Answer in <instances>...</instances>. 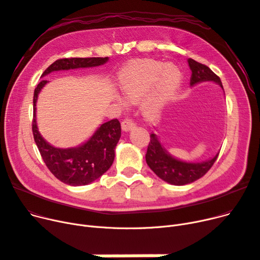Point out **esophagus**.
<instances>
[{"label": "esophagus", "instance_id": "1", "mask_svg": "<svg viewBox=\"0 0 260 260\" xmlns=\"http://www.w3.org/2000/svg\"><path fill=\"white\" fill-rule=\"evenodd\" d=\"M121 126H122V129H123L124 132H128V131H131L132 128H134L135 126H136V123H135V122H134L132 119H129V118H125V119H124V120L122 121Z\"/></svg>", "mask_w": 260, "mask_h": 260}]
</instances>
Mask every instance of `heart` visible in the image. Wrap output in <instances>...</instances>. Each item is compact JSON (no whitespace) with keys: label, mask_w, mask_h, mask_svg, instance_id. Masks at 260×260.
<instances>
[{"label":"heart","mask_w":260,"mask_h":260,"mask_svg":"<svg viewBox=\"0 0 260 260\" xmlns=\"http://www.w3.org/2000/svg\"><path fill=\"white\" fill-rule=\"evenodd\" d=\"M118 82L129 102H137L148 92L142 101V112L145 118L154 119L176 94L182 83V73L174 64L139 59L122 68Z\"/></svg>","instance_id":"heart-1"}]
</instances>
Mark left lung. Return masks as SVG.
Here are the masks:
<instances>
[{"label": "left lung", "mask_w": 260, "mask_h": 260, "mask_svg": "<svg viewBox=\"0 0 260 260\" xmlns=\"http://www.w3.org/2000/svg\"><path fill=\"white\" fill-rule=\"evenodd\" d=\"M188 64L191 72H192L190 77L191 86L202 82L210 81L219 84L223 89L220 77L217 74H214L207 66L191 58L188 59ZM150 137L151 139L148 145V151L145 154L146 164L158 177H160L165 182L171 185H187L204 176L212 167L214 161L217 160L219 155L218 153L211 159L202 162L182 161L172 157L167 152V150H165L155 134H151Z\"/></svg>", "instance_id": "left-lung-1"}]
</instances>
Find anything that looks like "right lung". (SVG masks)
Listing matches in <instances>:
<instances>
[{
    "label": "right lung",
    "mask_w": 260,
    "mask_h": 260,
    "mask_svg": "<svg viewBox=\"0 0 260 260\" xmlns=\"http://www.w3.org/2000/svg\"><path fill=\"white\" fill-rule=\"evenodd\" d=\"M108 57L61 58L54 61L42 73V77L53 71L78 69L104 64ZM48 83L42 80L34 91V117L31 129L42 159L52 174L70 186H84L94 182L111 167L115 149L121 137L118 119L103 123L84 144L71 149H58L48 143L40 135L36 122V102L41 89Z\"/></svg>",
    "instance_id": "1"
}]
</instances>
